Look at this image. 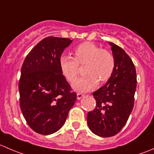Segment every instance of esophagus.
<instances>
[{"label": "esophagus", "instance_id": "obj_1", "mask_svg": "<svg viewBox=\"0 0 154 154\" xmlns=\"http://www.w3.org/2000/svg\"><path fill=\"white\" fill-rule=\"evenodd\" d=\"M83 96H84V94H81V93H77V100H80V99H81L82 97H83Z\"/></svg>", "mask_w": 154, "mask_h": 154}]
</instances>
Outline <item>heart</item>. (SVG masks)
<instances>
[{"label": "heart", "instance_id": "obj_1", "mask_svg": "<svg viewBox=\"0 0 154 154\" xmlns=\"http://www.w3.org/2000/svg\"><path fill=\"white\" fill-rule=\"evenodd\" d=\"M74 58L63 55L60 58L62 73L69 82L74 81L79 73V65L86 64L85 77L72 83V88L78 92H86L94 89L100 80L107 81L115 69V58L110 51L100 49L93 42H86L79 45L74 51Z\"/></svg>", "mask_w": 154, "mask_h": 154}]
</instances>
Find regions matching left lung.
I'll list each match as a JSON object with an SVG mask.
<instances>
[{"label":"left lung","instance_id":"left-lung-1","mask_svg":"<svg viewBox=\"0 0 154 154\" xmlns=\"http://www.w3.org/2000/svg\"><path fill=\"white\" fill-rule=\"evenodd\" d=\"M115 58V69L106 84L93 93L96 106L87 115L91 131L101 137H110L126 125L134 105L136 71L127 53L109 42Z\"/></svg>","mask_w":154,"mask_h":154}]
</instances>
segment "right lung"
I'll use <instances>...</instances> for the list:
<instances>
[{"label":"right lung","mask_w":154,"mask_h":154,"mask_svg":"<svg viewBox=\"0 0 154 154\" xmlns=\"http://www.w3.org/2000/svg\"><path fill=\"white\" fill-rule=\"evenodd\" d=\"M71 42L70 38H45L31 50L21 67L20 106L27 125L39 134L58 131L77 100L60 67V57Z\"/></svg>","instance_id":"obj_1"}]
</instances>
